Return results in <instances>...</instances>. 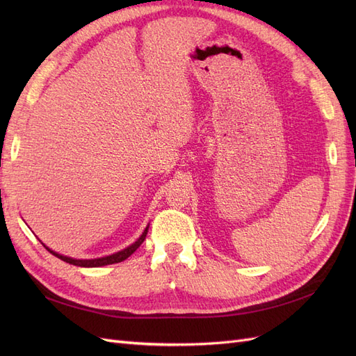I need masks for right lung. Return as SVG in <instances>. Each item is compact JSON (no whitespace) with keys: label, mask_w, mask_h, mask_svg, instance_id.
<instances>
[{"label":"right lung","mask_w":356,"mask_h":356,"mask_svg":"<svg viewBox=\"0 0 356 356\" xmlns=\"http://www.w3.org/2000/svg\"><path fill=\"white\" fill-rule=\"evenodd\" d=\"M147 232H148V225L145 227V230L143 232V234L139 236V238L132 243L129 245L127 248H124V250L118 251V252H114L111 255H105V257H99V258H90V260H79V258H72V257H67V255H62V254H58L56 251H51L49 246H46L44 243H42V246L46 248V250L53 254L55 257L60 258L62 261L65 263H70L72 266H79V267H101V266H106V264H114V263H120V261H124L127 257H131L138 248L139 245H141L144 241H145V236H147Z\"/></svg>","instance_id":"obj_1"}]
</instances>
